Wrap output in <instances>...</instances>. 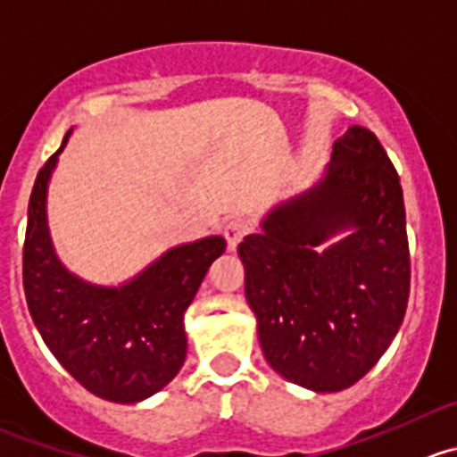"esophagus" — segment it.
<instances>
[{
  "mask_svg": "<svg viewBox=\"0 0 457 457\" xmlns=\"http://www.w3.org/2000/svg\"><path fill=\"white\" fill-rule=\"evenodd\" d=\"M247 232H250V220L241 219V216H238V219L228 220L223 228V234H225V241H228L229 250H234V247L243 241V237H245Z\"/></svg>",
  "mask_w": 457,
  "mask_h": 457,
  "instance_id": "obj_1",
  "label": "esophagus"
}]
</instances>
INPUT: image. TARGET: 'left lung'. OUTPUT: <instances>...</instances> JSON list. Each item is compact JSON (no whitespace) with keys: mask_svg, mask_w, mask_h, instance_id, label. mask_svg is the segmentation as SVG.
<instances>
[{"mask_svg":"<svg viewBox=\"0 0 457 457\" xmlns=\"http://www.w3.org/2000/svg\"><path fill=\"white\" fill-rule=\"evenodd\" d=\"M261 228L238 256L265 360L310 391L353 386L391 346L411 290L400 176L378 136L351 127L323 179Z\"/></svg>","mask_w":457,"mask_h":457,"instance_id":"obj_1","label":"left lung"}]
</instances>
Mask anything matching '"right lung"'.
<instances>
[{
	"mask_svg": "<svg viewBox=\"0 0 457 457\" xmlns=\"http://www.w3.org/2000/svg\"><path fill=\"white\" fill-rule=\"evenodd\" d=\"M62 147L44 162L29 201L24 292L29 312L55 360L102 400L136 404L179 375L187 355L185 310L210 265L225 252L223 237L171 247L118 287L93 286L62 265L46 223V189Z\"/></svg>",
	"mask_w": 457,
	"mask_h": 457,
	"instance_id": "1",
	"label": "right lung"
}]
</instances>
